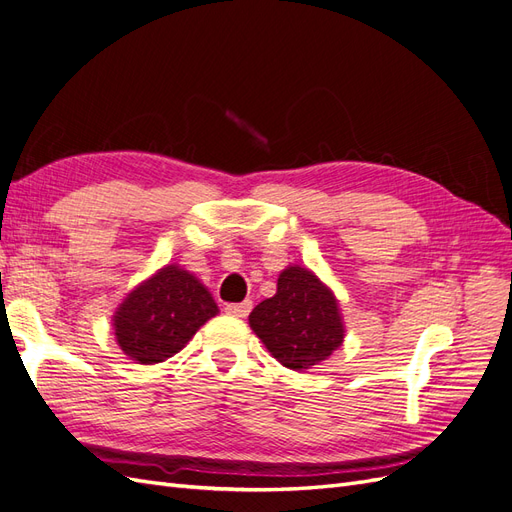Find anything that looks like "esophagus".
<instances>
[{"label":"esophagus","instance_id":"esophagus-1","mask_svg":"<svg viewBox=\"0 0 512 512\" xmlns=\"http://www.w3.org/2000/svg\"><path fill=\"white\" fill-rule=\"evenodd\" d=\"M224 309H226V314H230V316L245 318L247 314L252 312V301L247 299V301H243V303H228Z\"/></svg>","mask_w":512,"mask_h":512}]
</instances>
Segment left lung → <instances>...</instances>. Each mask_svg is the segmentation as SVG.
<instances>
[{
  "mask_svg": "<svg viewBox=\"0 0 512 512\" xmlns=\"http://www.w3.org/2000/svg\"><path fill=\"white\" fill-rule=\"evenodd\" d=\"M250 327L284 367L303 371L329 359L344 342L333 292L301 267H288L277 292L254 307Z\"/></svg>",
  "mask_w": 512,
  "mask_h": 512,
  "instance_id": "1",
  "label": "left lung"
}]
</instances>
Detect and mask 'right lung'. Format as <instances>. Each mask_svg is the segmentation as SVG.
I'll use <instances>...</instances> for the list:
<instances>
[{
	"label": "right lung",
	"instance_id": "obj_1",
	"mask_svg": "<svg viewBox=\"0 0 512 512\" xmlns=\"http://www.w3.org/2000/svg\"><path fill=\"white\" fill-rule=\"evenodd\" d=\"M218 314L209 290L194 275L168 265L132 290L115 314V337L130 359L153 365L177 354Z\"/></svg>",
	"mask_w": 512,
	"mask_h": 512
}]
</instances>
